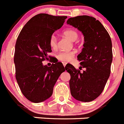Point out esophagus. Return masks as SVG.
Listing matches in <instances>:
<instances>
[{
  "label": "esophagus",
  "mask_w": 124,
  "mask_h": 124,
  "mask_svg": "<svg viewBox=\"0 0 124 124\" xmlns=\"http://www.w3.org/2000/svg\"><path fill=\"white\" fill-rule=\"evenodd\" d=\"M66 64H67V63H66V62H63V66H64V67L66 66Z\"/></svg>",
  "instance_id": "1"
}]
</instances>
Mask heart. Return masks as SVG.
Wrapping results in <instances>:
<instances>
[{"label": "heart", "instance_id": "obj_1", "mask_svg": "<svg viewBox=\"0 0 124 124\" xmlns=\"http://www.w3.org/2000/svg\"><path fill=\"white\" fill-rule=\"evenodd\" d=\"M63 35L66 37L69 38L71 41H75L78 37V34L77 31H76L74 30L73 29H68L63 32ZM50 46L53 48H54L56 47L57 45V38L55 36L53 35L50 37ZM75 51H61L57 54V58L59 60L62 61H70L71 60L72 58L74 57Z\"/></svg>", "mask_w": 124, "mask_h": 124}]
</instances>
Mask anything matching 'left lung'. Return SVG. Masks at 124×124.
<instances>
[{"label":"left lung","mask_w":124,"mask_h":124,"mask_svg":"<svg viewBox=\"0 0 124 124\" xmlns=\"http://www.w3.org/2000/svg\"><path fill=\"white\" fill-rule=\"evenodd\" d=\"M66 23L81 31L84 39V48L77 57L85 70L81 73L73 65L65 67L71 76V94L79 101H92L101 94L110 76L111 39L102 24L93 17L78 16L69 18Z\"/></svg>","instance_id":"1"}]
</instances>
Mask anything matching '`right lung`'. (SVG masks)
Listing matches in <instances>:
<instances>
[{
	"label": "right lung",
	"mask_w": 124,
	"mask_h": 124,
	"mask_svg": "<svg viewBox=\"0 0 124 124\" xmlns=\"http://www.w3.org/2000/svg\"><path fill=\"white\" fill-rule=\"evenodd\" d=\"M66 16L40 14L24 25L15 44L14 63L15 77L22 93L32 102L50 98L60 74L65 71L60 62L48 67L43 61L51 52L50 37L60 29Z\"/></svg>",
	"instance_id": "right-lung-1"
}]
</instances>
